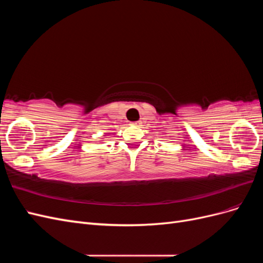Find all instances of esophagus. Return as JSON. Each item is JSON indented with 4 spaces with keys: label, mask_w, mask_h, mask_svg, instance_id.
Returning a JSON list of instances; mask_svg holds the SVG:
<instances>
[{
    "label": "esophagus",
    "mask_w": 263,
    "mask_h": 263,
    "mask_svg": "<svg viewBox=\"0 0 263 263\" xmlns=\"http://www.w3.org/2000/svg\"><path fill=\"white\" fill-rule=\"evenodd\" d=\"M134 125H135V126H140V122H135Z\"/></svg>",
    "instance_id": "esophagus-1"
}]
</instances>
